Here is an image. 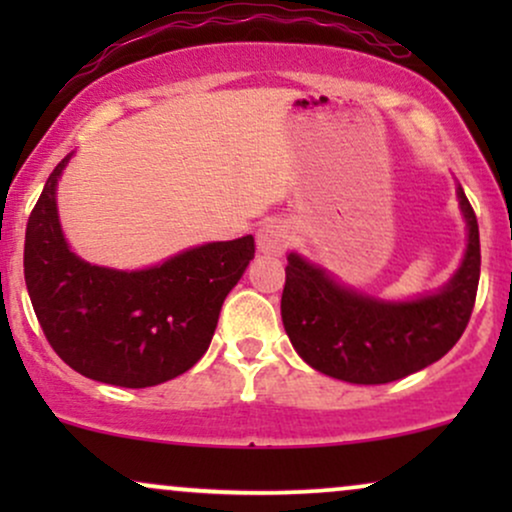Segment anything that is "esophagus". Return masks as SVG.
<instances>
[{
  "label": "esophagus",
  "mask_w": 512,
  "mask_h": 512,
  "mask_svg": "<svg viewBox=\"0 0 512 512\" xmlns=\"http://www.w3.org/2000/svg\"><path fill=\"white\" fill-rule=\"evenodd\" d=\"M291 233L284 223L269 221L257 231V250L264 252V255H281L289 245Z\"/></svg>",
  "instance_id": "obj_1"
}]
</instances>
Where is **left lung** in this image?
<instances>
[{"mask_svg": "<svg viewBox=\"0 0 512 512\" xmlns=\"http://www.w3.org/2000/svg\"><path fill=\"white\" fill-rule=\"evenodd\" d=\"M457 197L467 252L455 276L431 296L404 303L363 296L291 252L281 320L308 366L344 383L383 385L431 366L457 344L472 317L481 269L477 214L462 187Z\"/></svg>", "mask_w": 512, "mask_h": 512, "instance_id": "obj_1", "label": "left lung"}]
</instances>
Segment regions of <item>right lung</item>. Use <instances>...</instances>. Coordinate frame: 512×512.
<instances>
[{"label": "right lung", "mask_w": 512, "mask_h": 512, "mask_svg": "<svg viewBox=\"0 0 512 512\" xmlns=\"http://www.w3.org/2000/svg\"><path fill=\"white\" fill-rule=\"evenodd\" d=\"M62 158L28 216L23 276L55 354L98 383L151 387L209 349L228 291L255 257V238L207 243L139 272L76 257L62 236L55 190Z\"/></svg>", "instance_id": "1"}]
</instances>
